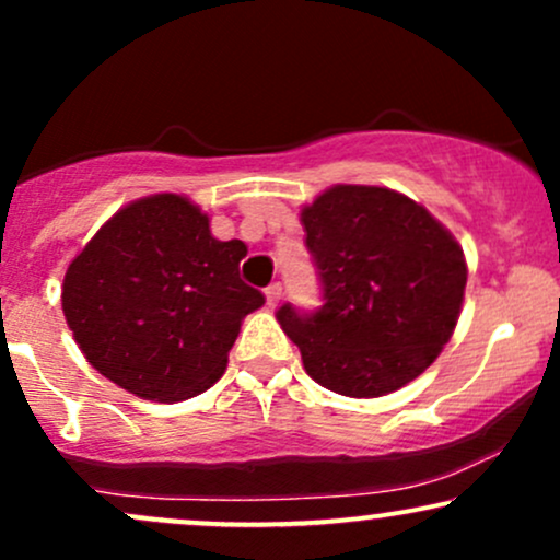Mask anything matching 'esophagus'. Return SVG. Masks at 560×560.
<instances>
[{
    "label": "esophagus",
    "mask_w": 560,
    "mask_h": 560,
    "mask_svg": "<svg viewBox=\"0 0 560 560\" xmlns=\"http://www.w3.org/2000/svg\"><path fill=\"white\" fill-rule=\"evenodd\" d=\"M266 300H268V305H271V307L279 305V300H281V284H279V281L266 289Z\"/></svg>",
    "instance_id": "34e87169"
}]
</instances>
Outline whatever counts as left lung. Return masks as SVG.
<instances>
[{"instance_id":"left-lung-1","label":"left lung","mask_w":560,"mask_h":560,"mask_svg":"<svg viewBox=\"0 0 560 560\" xmlns=\"http://www.w3.org/2000/svg\"><path fill=\"white\" fill-rule=\"evenodd\" d=\"M324 305H281L307 376L345 397H382L436 361L466 292L455 236L416 199L387 186L337 184L300 213Z\"/></svg>"}]
</instances>
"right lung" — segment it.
Returning a JSON list of instances; mask_svg holds the SVG:
<instances>
[{"mask_svg": "<svg viewBox=\"0 0 560 560\" xmlns=\"http://www.w3.org/2000/svg\"><path fill=\"white\" fill-rule=\"evenodd\" d=\"M247 244L210 234L184 195H150L70 260L62 313L83 358L144 400L178 402L223 376L242 320L266 298L240 279Z\"/></svg>", "mask_w": 560, "mask_h": 560, "instance_id": "right-lung-1", "label": "right lung"}]
</instances>
